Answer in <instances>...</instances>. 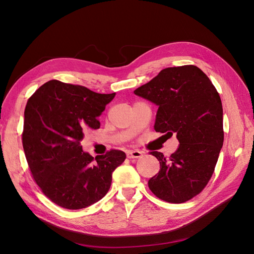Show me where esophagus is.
Returning <instances> with one entry per match:
<instances>
[{
  "instance_id": "34e87169",
  "label": "esophagus",
  "mask_w": 254,
  "mask_h": 254,
  "mask_svg": "<svg viewBox=\"0 0 254 254\" xmlns=\"http://www.w3.org/2000/svg\"><path fill=\"white\" fill-rule=\"evenodd\" d=\"M126 155L129 159H133V158H140L142 156V152L140 150H132V149H129L126 151Z\"/></svg>"
}]
</instances>
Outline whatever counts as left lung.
<instances>
[{"label":"left lung","instance_id":"left-lung-1","mask_svg":"<svg viewBox=\"0 0 254 254\" xmlns=\"http://www.w3.org/2000/svg\"><path fill=\"white\" fill-rule=\"evenodd\" d=\"M133 92L158 106L156 131L176 133L180 143L168 159L162 152H151L161 168L148 187L164 201L186 202L211 179L224 144L218 92L195 65L166 67Z\"/></svg>","mask_w":254,"mask_h":254}]
</instances>
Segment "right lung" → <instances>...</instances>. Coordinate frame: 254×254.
<instances>
[{"instance_id": "obj_1", "label": "right lung", "mask_w": 254, "mask_h": 254, "mask_svg": "<svg viewBox=\"0 0 254 254\" xmlns=\"http://www.w3.org/2000/svg\"><path fill=\"white\" fill-rule=\"evenodd\" d=\"M115 93L50 80L28 99L22 143L35 181L49 199L68 210L93 204L108 193L112 173L126 153L110 150L95 159L80 142Z\"/></svg>"}]
</instances>
